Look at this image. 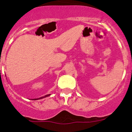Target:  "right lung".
<instances>
[{"label": "right lung", "mask_w": 132, "mask_h": 132, "mask_svg": "<svg viewBox=\"0 0 132 132\" xmlns=\"http://www.w3.org/2000/svg\"><path fill=\"white\" fill-rule=\"evenodd\" d=\"M51 95V94H47V95H44V96H43V97H39V98H34V99H32V100H39V99H42V98H45V97H48V96H49V95Z\"/></svg>", "instance_id": "add662e5"}]
</instances>
